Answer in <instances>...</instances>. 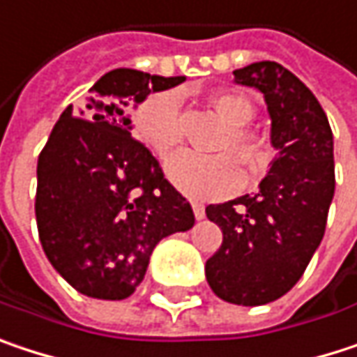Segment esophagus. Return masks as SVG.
I'll return each instance as SVG.
<instances>
[{
	"label": "esophagus",
	"instance_id": "obj_1",
	"mask_svg": "<svg viewBox=\"0 0 357 357\" xmlns=\"http://www.w3.org/2000/svg\"><path fill=\"white\" fill-rule=\"evenodd\" d=\"M191 205H193L195 218H197V220H203V218H205V207H203V203H199V201H193Z\"/></svg>",
	"mask_w": 357,
	"mask_h": 357
}]
</instances>
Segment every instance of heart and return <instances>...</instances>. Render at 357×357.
I'll list each match as a JSON object with an SVG mask.
<instances>
[{
	"instance_id": "b5f03b06",
	"label": "heart",
	"mask_w": 357,
	"mask_h": 357,
	"mask_svg": "<svg viewBox=\"0 0 357 357\" xmlns=\"http://www.w3.org/2000/svg\"><path fill=\"white\" fill-rule=\"evenodd\" d=\"M209 102L230 125L218 146L220 152L228 154L203 156L187 150L176 154L166 166L170 183L195 199L224 197L243 187L245 170L236 157L250 170H263L273 156L269 137L248 127L255 119V107L245 94L218 92L209 98ZM133 131L160 160L172 156L183 142L178 94L172 90H162L144 98L133 111Z\"/></svg>"
}]
</instances>
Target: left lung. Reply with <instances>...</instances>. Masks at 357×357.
I'll return each mask as SVG.
<instances>
[{
	"label": "left lung",
	"mask_w": 357,
	"mask_h": 357,
	"mask_svg": "<svg viewBox=\"0 0 357 357\" xmlns=\"http://www.w3.org/2000/svg\"><path fill=\"white\" fill-rule=\"evenodd\" d=\"M234 79L265 96L278 156L259 193L205 207L224 234L205 278L218 298L259 306L296 286L323 241L335 193L333 133L314 94L284 66L257 61Z\"/></svg>",
	"instance_id": "obj_1"
}]
</instances>
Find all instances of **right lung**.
Returning <instances> with one entry per match:
<instances>
[{
  "mask_svg": "<svg viewBox=\"0 0 357 357\" xmlns=\"http://www.w3.org/2000/svg\"><path fill=\"white\" fill-rule=\"evenodd\" d=\"M185 82L112 69L84 109L55 123L36 164V226L47 259L71 288L123 300L142 284L156 245L195 224L191 203L131 135V105Z\"/></svg>",
  "mask_w": 357,
  "mask_h": 357,
  "instance_id": "obj_1",
  "label": "right lung"
}]
</instances>
